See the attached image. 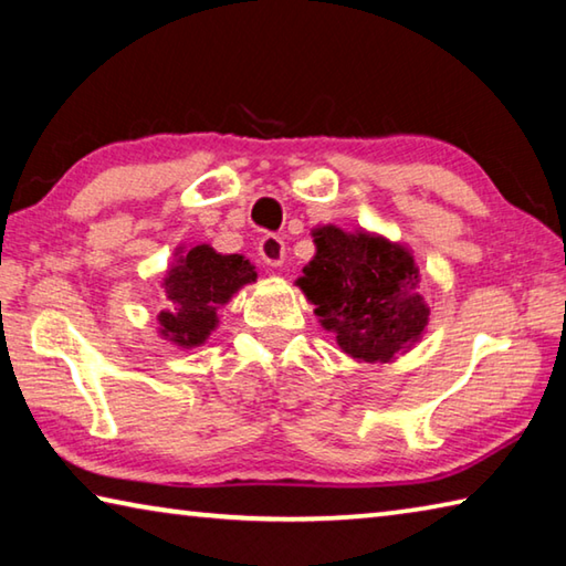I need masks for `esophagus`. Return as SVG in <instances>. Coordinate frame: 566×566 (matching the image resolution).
Returning a JSON list of instances; mask_svg holds the SVG:
<instances>
[{
	"instance_id": "esophagus-1",
	"label": "esophagus",
	"mask_w": 566,
	"mask_h": 566,
	"mask_svg": "<svg viewBox=\"0 0 566 566\" xmlns=\"http://www.w3.org/2000/svg\"><path fill=\"white\" fill-rule=\"evenodd\" d=\"M260 256L270 266H280L284 262V239L276 234H264L260 242Z\"/></svg>"
}]
</instances>
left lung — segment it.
<instances>
[{"label":"left lung","instance_id":"1","mask_svg":"<svg viewBox=\"0 0 566 566\" xmlns=\"http://www.w3.org/2000/svg\"><path fill=\"white\" fill-rule=\"evenodd\" d=\"M314 242L317 256L304 266L300 286L352 359L389 361L424 332L429 306L407 249L337 227H322Z\"/></svg>","mask_w":566,"mask_h":566}]
</instances>
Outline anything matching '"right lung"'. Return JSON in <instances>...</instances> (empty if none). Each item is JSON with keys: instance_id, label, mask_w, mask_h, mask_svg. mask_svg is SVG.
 <instances>
[{"instance_id": "right-lung-1", "label": "right lung", "mask_w": 566, "mask_h": 566, "mask_svg": "<svg viewBox=\"0 0 566 566\" xmlns=\"http://www.w3.org/2000/svg\"><path fill=\"white\" fill-rule=\"evenodd\" d=\"M254 280V266L244 256L217 254L207 244L189 249L165 280L169 310L159 314L161 334L181 347H197L214 329L217 306Z\"/></svg>"}]
</instances>
